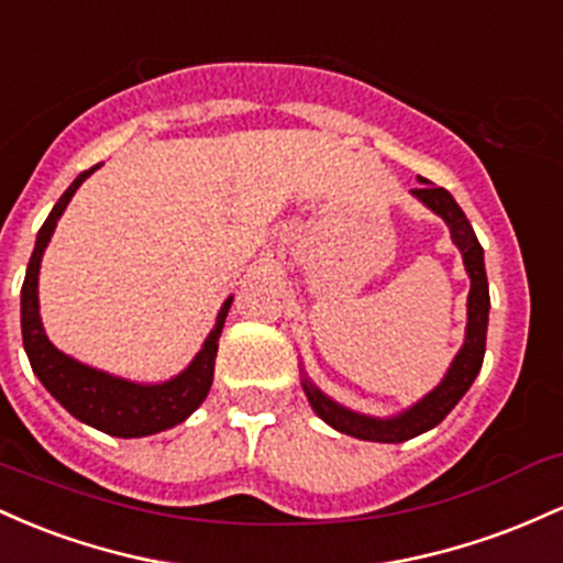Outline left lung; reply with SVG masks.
I'll list each match as a JSON object with an SVG mask.
<instances>
[{"instance_id": "1", "label": "left lung", "mask_w": 563, "mask_h": 563, "mask_svg": "<svg viewBox=\"0 0 563 563\" xmlns=\"http://www.w3.org/2000/svg\"><path fill=\"white\" fill-rule=\"evenodd\" d=\"M420 183L422 186L415 188L412 194L428 207V210H433L446 225H450L454 247L463 255L465 271H468L471 276L465 343L463 349L457 351V356H454L446 375L441 377V383L435 385L431 394H426L418 404L404 409L401 415H394V418H369V415L353 412V409L332 401L327 394H321V390L306 377V380H302V390H306L313 412L319 415L327 426H332L334 431L349 433L353 439L362 441L399 444V441L415 439V435L431 431V428L439 426V422L452 412L454 404L463 399L465 390H468L473 380H476L484 362L486 321H489V284H486L484 250L482 244H478L476 233H473V225L468 223V218H465V212L460 210V205L454 201L452 194L446 191V188L431 186V183L422 178Z\"/></svg>"}]
</instances>
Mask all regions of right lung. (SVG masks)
<instances>
[{
	"instance_id": "right-lung-1",
	"label": "right lung",
	"mask_w": 563,
	"mask_h": 563,
	"mask_svg": "<svg viewBox=\"0 0 563 563\" xmlns=\"http://www.w3.org/2000/svg\"><path fill=\"white\" fill-rule=\"evenodd\" d=\"M100 164L85 169L66 194L47 214L44 225L36 233L34 252L26 268V279L21 289V330H23V349L31 362V369L40 377L44 388L58 399L63 409L74 415V418L87 422V426L98 428V431L119 435V439H141L167 431V428L178 426L207 399L214 375V356H218V340L223 332L225 316L233 298H229L220 308L218 321H214L212 332L207 334L201 351L194 356V362L175 375L173 380H164L156 385H143L124 380V377H113L109 372L95 369L77 362V358L66 356V353L55 349L49 338L44 334L42 316H40V265L42 255L47 250L49 236H53L55 225H58L63 210L71 201L77 188L98 169Z\"/></svg>"
}]
</instances>
